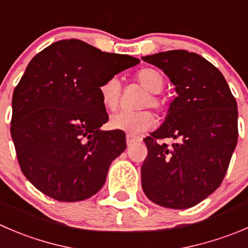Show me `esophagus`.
Here are the masks:
<instances>
[{
	"mask_svg": "<svg viewBox=\"0 0 248 248\" xmlns=\"http://www.w3.org/2000/svg\"><path fill=\"white\" fill-rule=\"evenodd\" d=\"M126 140H127V145L128 146H131V145H133L134 143H136L137 141V138H134V137H132V136H127V138H126Z\"/></svg>",
	"mask_w": 248,
	"mask_h": 248,
	"instance_id": "esophagus-1",
	"label": "esophagus"
}]
</instances>
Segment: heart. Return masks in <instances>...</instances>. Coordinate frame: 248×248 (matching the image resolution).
<instances>
[{
  "label": "heart",
  "instance_id": "b5f03b06",
  "mask_svg": "<svg viewBox=\"0 0 248 248\" xmlns=\"http://www.w3.org/2000/svg\"><path fill=\"white\" fill-rule=\"evenodd\" d=\"M136 80L148 90L149 95L144 98L141 107H150L154 109H162L165 107V100L157 94L162 92L165 88L166 80L163 74L157 69L145 68L139 70L136 74ZM100 98L104 107L109 110H116L119 108L122 97V83L119 78H108L99 87ZM155 124V116L149 110H140V111H128L121 110L116 112L110 119V127L114 129L126 132L132 137L139 136Z\"/></svg>",
  "mask_w": 248,
  "mask_h": 248
}]
</instances>
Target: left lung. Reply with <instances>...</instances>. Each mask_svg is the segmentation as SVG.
I'll return each mask as SVG.
<instances>
[{
  "mask_svg": "<svg viewBox=\"0 0 248 248\" xmlns=\"http://www.w3.org/2000/svg\"><path fill=\"white\" fill-rule=\"evenodd\" d=\"M175 86L162 126L144 138L141 188L162 207H193L222 184L237 143V104L224 76L205 58L175 49L143 57ZM170 138V146L160 141Z\"/></svg>",
  "mask_w": 248,
  "mask_h": 248,
  "instance_id": "1",
  "label": "left lung"
}]
</instances>
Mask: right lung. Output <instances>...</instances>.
Returning a JSON list of instances; mask_svg holds the SVG:
<instances>
[{"label": "right lung", "instance_id": "1", "mask_svg": "<svg viewBox=\"0 0 248 248\" xmlns=\"http://www.w3.org/2000/svg\"><path fill=\"white\" fill-rule=\"evenodd\" d=\"M139 63L80 40L52 43L31 59L13 92L11 134L21 172L41 193L63 202L102 189L112 160L126 149L108 122L99 87Z\"/></svg>", "mask_w": 248, "mask_h": 248}]
</instances>
